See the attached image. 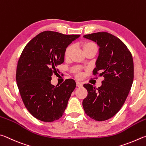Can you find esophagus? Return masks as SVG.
I'll return each instance as SVG.
<instances>
[{
	"label": "esophagus",
	"instance_id": "esophagus-1",
	"mask_svg": "<svg viewBox=\"0 0 146 146\" xmlns=\"http://www.w3.org/2000/svg\"><path fill=\"white\" fill-rule=\"evenodd\" d=\"M83 83L78 82V81H77V82H76V85H77V86H78V87H81V86H83Z\"/></svg>",
	"mask_w": 146,
	"mask_h": 146
}]
</instances>
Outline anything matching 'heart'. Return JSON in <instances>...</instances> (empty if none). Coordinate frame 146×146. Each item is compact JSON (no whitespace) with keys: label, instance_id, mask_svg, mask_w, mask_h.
<instances>
[{"label":"heart","instance_id":"b5f03b06","mask_svg":"<svg viewBox=\"0 0 146 146\" xmlns=\"http://www.w3.org/2000/svg\"><path fill=\"white\" fill-rule=\"evenodd\" d=\"M82 47L85 52H86L89 50L91 49H97V46L96 45L92 42H90V41H85L82 43ZM74 49V46L73 45H69L68 46L66 47L64 51V58L65 59H68L70 57L72 54V52ZM83 76V73L81 72H76V77L78 78H82Z\"/></svg>","mask_w":146,"mask_h":146}]
</instances>
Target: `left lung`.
I'll use <instances>...</instances> for the list:
<instances>
[{
	"label": "left lung",
	"mask_w": 146,
	"mask_h": 146,
	"mask_svg": "<svg viewBox=\"0 0 146 146\" xmlns=\"http://www.w3.org/2000/svg\"><path fill=\"white\" fill-rule=\"evenodd\" d=\"M99 46V55L94 76H103L102 85L96 88L84 84L88 95L83 101L86 114L91 119L104 121L111 118L124 104L134 77L131 53L119 38L107 32L84 35Z\"/></svg>",
	"instance_id": "left-lung-1"
}]
</instances>
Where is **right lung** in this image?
I'll list each match as a JSON object with an SVG mask.
<instances>
[{
	"label": "right lung",
	"instance_id": "add662e5",
	"mask_svg": "<svg viewBox=\"0 0 146 146\" xmlns=\"http://www.w3.org/2000/svg\"><path fill=\"white\" fill-rule=\"evenodd\" d=\"M80 36L46 31L30 40L22 52L16 81L25 108L36 119L50 122L63 115L76 83L68 79L54 86L50 81L59 72L56 67L63 62L66 47Z\"/></svg>",
	"mask_w": 146,
	"mask_h": 146
}]
</instances>
